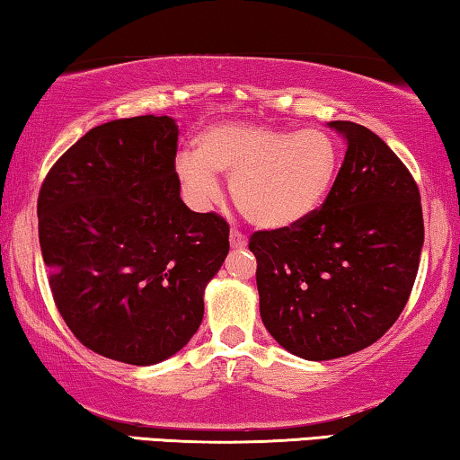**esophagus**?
<instances>
[{
    "instance_id": "esophagus-1",
    "label": "esophagus",
    "mask_w": 460,
    "mask_h": 460,
    "mask_svg": "<svg viewBox=\"0 0 460 460\" xmlns=\"http://www.w3.org/2000/svg\"><path fill=\"white\" fill-rule=\"evenodd\" d=\"M230 244H232V247H234V249L247 247V236H244L241 230L232 228V230H230Z\"/></svg>"
}]
</instances>
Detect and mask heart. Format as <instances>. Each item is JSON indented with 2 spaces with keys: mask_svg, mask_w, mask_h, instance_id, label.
Listing matches in <instances>:
<instances>
[{
  "mask_svg": "<svg viewBox=\"0 0 460 460\" xmlns=\"http://www.w3.org/2000/svg\"><path fill=\"white\" fill-rule=\"evenodd\" d=\"M339 156L335 137L323 129L224 123L200 134L194 155H180L175 172L197 207H209L219 197L216 173L228 175L243 216L257 228L282 230L324 203Z\"/></svg>",
  "mask_w": 460,
  "mask_h": 460,
  "instance_id": "heart-1",
  "label": "heart"
}]
</instances>
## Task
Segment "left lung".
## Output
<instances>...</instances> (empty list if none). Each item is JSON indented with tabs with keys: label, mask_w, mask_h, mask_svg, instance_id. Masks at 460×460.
<instances>
[{
	"label": "left lung",
	"mask_w": 460,
	"mask_h": 460,
	"mask_svg": "<svg viewBox=\"0 0 460 460\" xmlns=\"http://www.w3.org/2000/svg\"><path fill=\"white\" fill-rule=\"evenodd\" d=\"M348 140L323 207L297 226L249 238L263 324L305 360H332L381 339L419 272L420 194L398 155L373 131L331 121Z\"/></svg>",
	"instance_id": "8db88e82"
}]
</instances>
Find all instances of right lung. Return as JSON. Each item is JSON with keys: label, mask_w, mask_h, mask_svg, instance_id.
I'll return each instance as SVG.
<instances>
[{"label": "right lung", "mask_w": 460, "mask_h": 460, "mask_svg": "<svg viewBox=\"0 0 460 460\" xmlns=\"http://www.w3.org/2000/svg\"><path fill=\"white\" fill-rule=\"evenodd\" d=\"M178 125H98L49 169L40 244L62 320L87 349L136 367L173 356L203 320V293L230 251V226L180 199Z\"/></svg>", "instance_id": "1"}]
</instances>
